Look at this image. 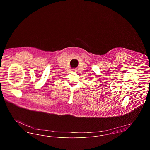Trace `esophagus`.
<instances>
[{"instance_id":"esophagus-1","label":"esophagus","mask_w":150,"mask_h":150,"mask_svg":"<svg viewBox=\"0 0 150 150\" xmlns=\"http://www.w3.org/2000/svg\"><path fill=\"white\" fill-rule=\"evenodd\" d=\"M72 71L75 72L76 71V70L75 69H72Z\"/></svg>"}]
</instances>
